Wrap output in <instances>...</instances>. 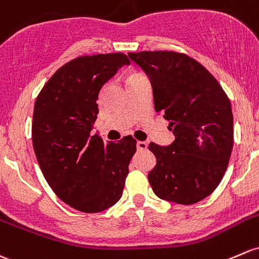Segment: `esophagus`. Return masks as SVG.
<instances>
[{
    "label": "esophagus",
    "mask_w": 259,
    "mask_h": 259,
    "mask_svg": "<svg viewBox=\"0 0 259 259\" xmlns=\"http://www.w3.org/2000/svg\"><path fill=\"white\" fill-rule=\"evenodd\" d=\"M137 148L138 150H146V148H148V143H145V141H138Z\"/></svg>",
    "instance_id": "obj_1"
}]
</instances>
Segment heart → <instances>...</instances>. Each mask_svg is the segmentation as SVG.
<instances>
[{
	"instance_id": "1",
	"label": "heart",
	"mask_w": 259,
	"mask_h": 259,
	"mask_svg": "<svg viewBox=\"0 0 259 259\" xmlns=\"http://www.w3.org/2000/svg\"><path fill=\"white\" fill-rule=\"evenodd\" d=\"M138 75H141L140 73H137V72H133V73H130L129 75H127V80L129 79H132V78H135V77H138Z\"/></svg>"
}]
</instances>
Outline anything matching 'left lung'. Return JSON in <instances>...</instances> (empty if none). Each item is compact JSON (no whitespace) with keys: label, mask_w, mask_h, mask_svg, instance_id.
Listing matches in <instances>:
<instances>
[{"label":"left lung","mask_w":259,"mask_h":259,"mask_svg":"<svg viewBox=\"0 0 259 259\" xmlns=\"http://www.w3.org/2000/svg\"><path fill=\"white\" fill-rule=\"evenodd\" d=\"M149 77L155 110L170 121L175 140L151 143L156 165L148 179L165 201L192 205L221 182L233 146V115L216 78L191 57L171 51L129 53Z\"/></svg>","instance_id":"left-lung-1"}]
</instances>
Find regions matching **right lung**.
Segmentation results:
<instances>
[{"label": "right lung", "mask_w": 259, "mask_h": 259, "mask_svg": "<svg viewBox=\"0 0 259 259\" xmlns=\"http://www.w3.org/2000/svg\"><path fill=\"white\" fill-rule=\"evenodd\" d=\"M124 64V53L78 57L52 75L34 103L32 141L43 176L63 202L87 213L120 200L137 151L132 137L105 144L91 135L100 89Z\"/></svg>", "instance_id": "right-lung-1"}]
</instances>
